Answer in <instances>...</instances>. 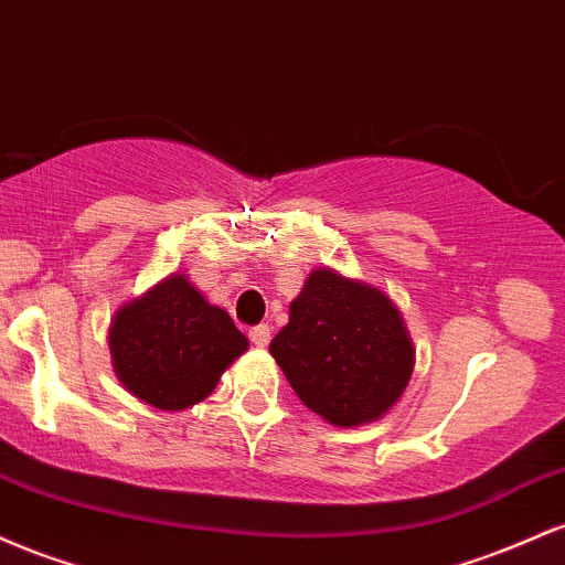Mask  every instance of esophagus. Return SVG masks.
<instances>
[{
    "label": "esophagus",
    "instance_id": "esophagus-1",
    "mask_svg": "<svg viewBox=\"0 0 565 565\" xmlns=\"http://www.w3.org/2000/svg\"><path fill=\"white\" fill-rule=\"evenodd\" d=\"M249 340H252V345L265 348L270 342V329L265 327V323H260V327H255V329H249Z\"/></svg>",
    "mask_w": 565,
    "mask_h": 565
}]
</instances>
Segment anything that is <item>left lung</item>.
Instances as JSON below:
<instances>
[{"label":"left lung","mask_w":565,"mask_h":565,"mask_svg":"<svg viewBox=\"0 0 565 565\" xmlns=\"http://www.w3.org/2000/svg\"><path fill=\"white\" fill-rule=\"evenodd\" d=\"M270 355L297 398L334 427L377 423L414 372L412 337L391 295L329 265L310 270Z\"/></svg>","instance_id":"1"}]
</instances>
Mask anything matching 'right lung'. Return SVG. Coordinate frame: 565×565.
<instances>
[{"mask_svg": "<svg viewBox=\"0 0 565 565\" xmlns=\"http://www.w3.org/2000/svg\"><path fill=\"white\" fill-rule=\"evenodd\" d=\"M249 340L183 270L121 305L108 327L116 380L159 412H183L217 387Z\"/></svg>", "mask_w": 565, "mask_h": 565, "instance_id": "obj_1", "label": "right lung"}]
</instances>
